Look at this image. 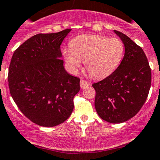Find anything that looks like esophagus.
<instances>
[{
  "instance_id": "1",
  "label": "esophagus",
  "mask_w": 160,
  "mask_h": 160,
  "mask_svg": "<svg viewBox=\"0 0 160 160\" xmlns=\"http://www.w3.org/2000/svg\"><path fill=\"white\" fill-rule=\"evenodd\" d=\"M88 86H90V83L87 81V80H80V87L82 89H84L86 87H87Z\"/></svg>"
}]
</instances>
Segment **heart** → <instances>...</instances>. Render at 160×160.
Returning <instances> with one entry per match:
<instances>
[{
	"mask_svg": "<svg viewBox=\"0 0 160 160\" xmlns=\"http://www.w3.org/2000/svg\"><path fill=\"white\" fill-rule=\"evenodd\" d=\"M70 49L63 56L72 73L81 67L82 61L90 75L102 78L112 73L120 64L123 55V44L118 38L102 35L86 34L70 40Z\"/></svg>",
	"mask_w": 160,
	"mask_h": 160,
	"instance_id": "b5f03b06",
	"label": "heart"
}]
</instances>
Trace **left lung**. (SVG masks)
I'll return each mask as SVG.
<instances>
[{
	"label": "left lung",
	"instance_id": "obj_1",
	"mask_svg": "<svg viewBox=\"0 0 160 160\" xmlns=\"http://www.w3.org/2000/svg\"><path fill=\"white\" fill-rule=\"evenodd\" d=\"M114 33L123 43L124 57L113 73L93 83V87L99 117L110 123H120L133 117L147 100L151 69L140 47L124 33L117 31Z\"/></svg>",
	"mask_w": 160,
	"mask_h": 160
}]
</instances>
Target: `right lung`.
I'll list each match as a JSON object with an SVG mask.
<instances>
[{
    "instance_id": "right-lung-1",
    "label": "right lung",
    "mask_w": 160,
    "mask_h": 160,
    "mask_svg": "<svg viewBox=\"0 0 160 160\" xmlns=\"http://www.w3.org/2000/svg\"><path fill=\"white\" fill-rule=\"evenodd\" d=\"M70 31L34 35L11 58V97L23 115L41 127H55L67 120L80 89V79L67 73L61 60L60 45Z\"/></svg>"
}]
</instances>
